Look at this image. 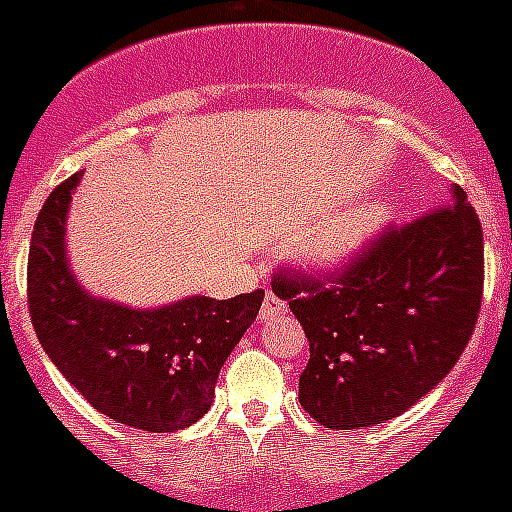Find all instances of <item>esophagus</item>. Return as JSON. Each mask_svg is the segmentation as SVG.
Returning <instances> with one entry per match:
<instances>
[{
    "label": "esophagus",
    "instance_id": "34e87169",
    "mask_svg": "<svg viewBox=\"0 0 512 512\" xmlns=\"http://www.w3.org/2000/svg\"><path fill=\"white\" fill-rule=\"evenodd\" d=\"M284 315H286L284 299H278L273 292L265 294L263 310H260V321H276V318H284Z\"/></svg>",
    "mask_w": 512,
    "mask_h": 512
}]
</instances>
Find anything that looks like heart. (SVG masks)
<instances>
[{
    "label": "heart",
    "mask_w": 512,
    "mask_h": 512,
    "mask_svg": "<svg viewBox=\"0 0 512 512\" xmlns=\"http://www.w3.org/2000/svg\"><path fill=\"white\" fill-rule=\"evenodd\" d=\"M389 218L392 210L386 202H368L365 207L350 210L307 236L302 242V257L321 268L342 263L371 242L373 236L381 234Z\"/></svg>",
    "instance_id": "b5f03b06"
}]
</instances>
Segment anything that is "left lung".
Masks as SVG:
<instances>
[{"instance_id":"1","label":"left lung","mask_w":512,"mask_h":512,"mask_svg":"<svg viewBox=\"0 0 512 512\" xmlns=\"http://www.w3.org/2000/svg\"><path fill=\"white\" fill-rule=\"evenodd\" d=\"M447 199L384 228L334 276L270 278L310 342L299 405L326 429L392 421L463 355L484 292V234L460 186Z\"/></svg>"}]
</instances>
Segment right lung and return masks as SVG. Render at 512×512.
<instances>
[{
    "label": "right lung",
    "mask_w": 512,
    "mask_h": 512,
    "mask_svg": "<svg viewBox=\"0 0 512 512\" xmlns=\"http://www.w3.org/2000/svg\"><path fill=\"white\" fill-rule=\"evenodd\" d=\"M83 173L41 207L28 252V313L41 347L94 410L152 434L186 429L210 410L218 373L257 318L263 289L134 310L91 297L70 273L65 218Z\"/></svg>",
    "instance_id": "right-lung-1"
}]
</instances>
